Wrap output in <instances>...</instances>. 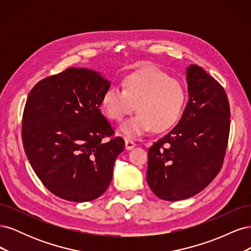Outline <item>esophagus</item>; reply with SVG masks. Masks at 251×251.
I'll use <instances>...</instances> for the list:
<instances>
[{"label": "esophagus", "mask_w": 251, "mask_h": 251, "mask_svg": "<svg viewBox=\"0 0 251 251\" xmlns=\"http://www.w3.org/2000/svg\"><path fill=\"white\" fill-rule=\"evenodd\" d=\"M136 147V143L131 139H126V150H132Z\"/></svg>", "instance_id": "1"}]
</instances>
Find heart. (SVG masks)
<instances>
[{"instance_id":"obj_1","label":"heart","mask_w":251,"mask_h":251,"mask_svg":"<svg viewBox=\"0 0 251 251\" xmlns=\"http://www.w3.org/2000/svg\"><path fill=\"white\" fill-rule=\"evenodd\" d=\"M123 89L110 87L104 91L101 105L105 115L121 123L137 109L138 115L120 127L126 137L136 138L154 128L168 130L179 119L185 102L181 83L154 67L141 68L126 74Z\"/></svg>"}]
</instances>
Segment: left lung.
Segmentation results:
<instances>
[{"instance_id":"obj_1","label":"left lung","mask_w":251,"mask_h":251,"mask_svg":"<svg viewBox=\"0 0 251 251\" xmlns=\"http://www.w3.org/2000/svg\"><path fill=\"white\" fill-rule=\"evenodd\" d=\"M186 80L189 100L178 125L149 149L148 184L166 201L191 198L216 178L229 137L223 87L197 65L186 69Z\"/></svg>"}]
</instances>
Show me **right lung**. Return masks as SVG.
<instances>
[{"mask_svg": "<svg viewBox=\"0 0 251 251\" xmlns=\"http://www.w3.org/2000/svg\"><path fill=\"white\" fill-rule=\"evenodd\" d=\"M111 81L85 68H69L39 81L23 113L22 140L36 176L67 201L87 202L109 187L125 140L100 111Z\"/></svg>", "mask_w": 251, "mask_h": 251, "instance_id": "obj_1", "label": "right lung"}]
</instances>
